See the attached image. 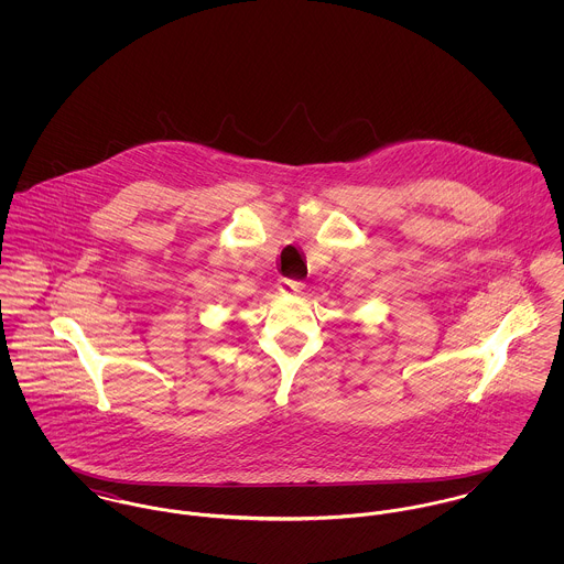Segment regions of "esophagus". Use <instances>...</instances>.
Instances as JSON below:
<instances>
[{"instance_id":"1","label":"esophagus","mask_w":564,"mask_h":564,"mask_svg":"<svg viewBox=\"0 0 564 564\" xmlns=\"http://www.w3.org/2000/svg\"><path fill=\"white\" fill-rule=\"evenodd\" d=\"M278 286H280V293H284V295H300L306 289V284L302 280H291V278H282Z\"/></svg>"}]
</instances>
